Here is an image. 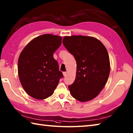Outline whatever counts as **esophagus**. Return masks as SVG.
I'll return each instance as SVG.
<instances>
[{"instance_id": "34e87169", "label": "esophagus", "mask_w": 133, "mask_h": 133, "mask_svg": "<svg viewBox=\"0 0 133 133\" xmlns=\"http://www.w3.org/2000/svg\"><path fill=\"white\" fill-rule=\"evenodd\" d=\"M63 76L65 77V76H66V75H67V73L66 72H63Z\"/></svg>"}]
</instances>
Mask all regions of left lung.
I'll return each mask as SVG.
<instances>
[{
    "label": "left lung",
    "mask_w": 133,
    "mask_h": 133,
    "mask_svg": "<svg viewBox=\"0 0 133 133\" xmlns=\"http://www.w3.org/2000/svg\"><path fill=\"white\" fill-rule=\"evenodd\" d=\"M63 43L77 63L76 77L69 85L72 96L81 102L95 98L104 87L110 73L108 52L100 41L91 37H64Z\"/></svg>",
    "instance_id": "1"
}]
</instances>
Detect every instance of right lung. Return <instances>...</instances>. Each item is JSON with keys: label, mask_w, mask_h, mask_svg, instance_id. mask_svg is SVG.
<instances>
[{"label": "right lung", "mask_w": 133, "mask_h": 133, "mask_svg": "<svg viewBox=\"0 0 133 133\" xmlns=\"http://www.w3.org/2000/svg\"><path fill=\"white\" fill-rule=\"evenodd\" d=\"M62 37L43 34L34 38L21 52L18 61L19 79L27 94L37 99L51 96L63 77L54 53Z\"/></svg>", "instance_id": "1"}]
</instances>
